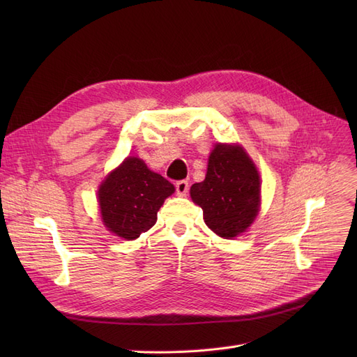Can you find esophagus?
<instances>
[{"label":"esophagus","instance_id":"esophagus-1","mask_svg":"<svg viewBox=\"0 0 357 357\" xmlns=\"http://www.w3.org/2000/svg\"><path fill=\"white\" fill-rule=\"evenodd\" d=\"M188 190H189V181H188V180H180V181L176 183V192H177V195L185 197L186 193H188Z\"/></svg>","mask_w":357,"mask_h":357}]
</instances>
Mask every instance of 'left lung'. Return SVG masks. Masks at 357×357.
Here are the masks:
<instances>
[{"label":"left lung","mask_w":357,"mask_h":357,"mask_svg":"<svg viewBox=\"0 0 357 357\" xmlns=\"http://www.w3.org/2000/svg\"><path fill=\"white\" fill-rule=\"evenodd\" d=\"M261 181L253 162L238 146L218 144L210 155L205 180L190 188L208 228L234 238L252 225L259 210Z\"/></svg>","instance_id":"obj_1"}]
</instances>
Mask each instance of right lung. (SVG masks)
Returning <instances> with one entry per match:
<instances>
[{"label": "right lung", "instance_id": "obj_1", "mask_svg": "<svg viewBox=\"0 0 357 357\" xmlns=\"http://www.w3.org/2000/svg\"><path fill=\"white\" fill-rule=\"evenodd\" d=\"M174 190L142 159L128 158L98 190L102 222L113 234L135 240L156 223L160 205Z\"/></svg>", "mask_w": 357, "mask_h": 357}]
</instances>
